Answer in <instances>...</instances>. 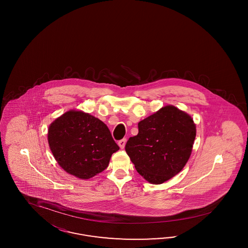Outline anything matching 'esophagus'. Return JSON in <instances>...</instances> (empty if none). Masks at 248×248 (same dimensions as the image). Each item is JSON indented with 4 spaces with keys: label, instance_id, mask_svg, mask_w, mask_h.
I'll return each instance as SVG.
<instances>
[{
    "label": "esophagus",
    "instance_id": "esophagus-1",
    "mask_svg": "<svg viewBox=\"0 0 248 248\" xmlns=\"http://www.w3.org/2000/svg\"><path fill=\"white\" fill-rule=\"evenodd\" d=\"M125 143H126V139H122L119 142H118V145L120 146L121 149H124V146H125Z\"/></svg>",
    "mask_w": 248,
    "mask_h": 248
}]
</instances>
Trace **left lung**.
<instances>
[{
	"label": "left lung",
	"instance_id": "8db88e82",
	"mask_svg": "<svg viewBox=\"0 0 248 248\" xmlns=\"http://www.w3.org/2000/svg\"><path fill=\"white\" fill-rule=\"evenodd\" d=\"M195 135L192 116L173 105H165L138 123V135L129 138L125 151L145 180L160 185L186 165Z\"/></svg>",
	"mask_w": 248,
	"mask_h": 248
}]
</instances>
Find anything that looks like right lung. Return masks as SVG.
Segmentation results:
<instances>
[{
    "mask_svg": "<svg viewBox=\"0 0 248 248\" xmlns=\"http://www.w3.org/2000/svg\"><path fill=\"white\" fill-rule=\"evenodd\" d=\"M47 136L58 165L82 180L103 172L119 150L105 123L80 110H69L56 118Z\"/></svg>",
    "mask_w": 248,
    "mask_h": 248,
    "instance_id": "right-lung-1",
    "label": "right lung"
}]
</instances>
